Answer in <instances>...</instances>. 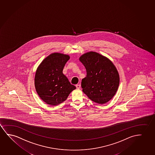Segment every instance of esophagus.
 <instances>
[{"instance_id":"obj_1","label":"esophagus","mask_w":155,"mask_h":155,"mask_svg":"<svg viewBox=\"0 0 155 155\" xmlns=\"http://www.w3.org/2000/svg\"><path fill=\"white\" fill-rule=\"evenodd\" d=\"M76 87L77 89H80L81 87V85L80 84H76Z\"/></svg>"}]
</instances>
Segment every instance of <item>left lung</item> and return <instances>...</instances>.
Segmentation results:
<instances>
[{
	"label": "left lung",
	"mask_w": 155,
	"mask_h": 155,
	"mask_svg": "<svg viewBox=\"0 0 155 155\" xmlns=\"http://www.w3.org/2000/svg\"><path fill=\"white\" fill-rule=\"evenodd\" d=\"M79 59L87 71V76L81 82L83 92L95 103H107L119 86L120 76L115 66L109 59L96 52H87Z\"/></svg>",
	"instance_id": "left-lung-1"
}]
</instances>
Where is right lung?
<instances>
[{
	"mask_svg": "<svg viewBox=\"0 0 155 155\" xmlns=\"http://www.w3.org/2000/svg\"><path fill=\"white\" fill-rule=\"evenodd\" d=\"M69 59L68 55L53 53L38 68L35 79V89L47 104L56 106L61 104L76 89L63 73L64 67Z\"/></svg>",
	"mask_w": 155,
	"mask_h": 155,
	"instance_id": "obj_1",
	"label": "right lung"
}]
</instances>
